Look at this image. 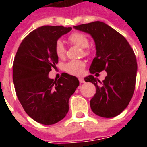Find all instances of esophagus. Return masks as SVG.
I'll use <instances>...</instances> for the list:
<instances>
[{
  "label": "esophagus",
  "mask_w": 147,
  "mask_h": 147,
  "mask_svg": "<svg viewBox=\"0 0 147 147\" xmlns=\"http://www.w3.org/2000/svg\"><path fill=\"white\" fill-rule=\"evenodd\" d=\"M78 80H79L80 83H84V82H85V80H84V78H78Z\"/></svg>",
  "instance_id": "esophagus-1"
}]
</instances>
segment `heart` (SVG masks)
<instances>
[{
    "label": "heart",
    "instance_id": "b5f03b06",
    "mask_svg": "<svg viewBox=\"0 0 147 147\" xmlns=\"http://www.w3.org/2000/svg\"><path fill=\"white\" fill-rule=\"evenodd\" d=\"M69 41L74 45L85 49L89 45V40L85 34L78 32L72 33L69 36ZM85 54H87L88 51H84ZM55 53L58 58L63 59L65 56V49L63 43L61 41H58L55 45ZM85 62L78 60H73L70 61L65 65V71L70 75L73 76H82L85 69Z\"/></svg>",
    "mask_w": 147,
    "mask_h": 147
}]
</instances>
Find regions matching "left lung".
<instances>
[{
	"instance_id": "left-lung-1",
	"label": "left lung",
	"mask_w": 147,
	"mask_h": 147,
	"mask_svg": "<svg viewBox=\"0 0 147 147\" xmlns=\"http://www.w3.org/2000/svg\"><path fill=\"white\" fill-rule=\"evenodd\" d=\"M73 27L90 34L95 43L96 56L90 73L107 71L102 82L92 75L85 78L86 82L96 87V93L90 100L92 111L107 118L117 116L127 107L135 89L137 63L134 50L121 33L103 22Z\"/></svg>"
}]
</instances>
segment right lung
I'll return each instance as SVG.
<instances>
[{
  "instance_id": "add662e5",
  "label": "right lung",
  "mask_w": 147,
  "mask_h": 147,
  "mask_svg": "<svg viewBox=\"0 0 147 147\" xmlns=\"http://www.w3.org/2000/svg\"><path fill=\"white\" fill-rule=\"evenodd\" d=\"M71 27L42 26L29 33L20 45L13 65V81L18 100L31 118L51 125L64 118L69 100L79 82L62 73L57 81L49 78L59 58L55 45Z\"/></svg>"
}]
</instances>
